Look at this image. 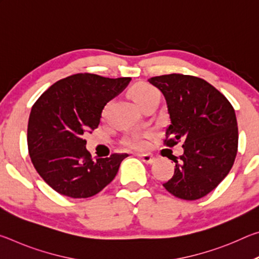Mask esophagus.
Segmentation results:
<instances>
[{
	"label": "esophagus",
	"instance_id": "1",
	"mask_svg": "<svg viewBox=\"0 0 259 259\" xmlns=\"http://www.w3.org/2000/svg\"><path fill=\"white\" fill-rule=\"evenodd\" d=\"M138 156L140 157V159H142L144 163H146V164H152V163H154V161H155L154 157H153L150 154H140Z\"/></svg>",
	"mask_w": 259,
	"mask_h": 259
}]
</instances>
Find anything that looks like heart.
I'll list each match as a JSON object with an SVG mask.
<instances>
[{"instance_id": "heart-1", "label": "heart", "mask_w": 259, "mask_h": 259, "mask_svg": "<svg viewBox=\"0 0 259 259\" xmlns=\"http://www.w3.org/2000/svg\"><path fill=\"white\" fill-rule=\"evenodd\" d=\"M130 97L134 100V103L137 105L138 107H140L142 105L150 102L151 99L159 97V94H157V91L150 84H146V83H138V84L131 88ZM125 145L131 148H143L145 146V142L139 138H131L126 140Z\"/></svg>"}]
</instances>
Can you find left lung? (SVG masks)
I'll return each instance as SVG.
<instances>
[{"label": "left lung", "mask_w": 259, "mask_h": 259, "mask_svg": "<svg viewBox=\"0 0 259 259\" xmlns=\"http://www.w3.org/2000/svg\"><path fill=\"white\" fill-rule=\"evenodd\" d=\"M164 96L170 124L166 146L183 142L174 176L163 184L184 200L203 198L230 172L238 152L234 108L216 88L200 77L168 74L148 78Z\"/></svg>", "instance_id": "obj_1"}]
</instances>
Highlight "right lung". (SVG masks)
<instances>
[{
  "label": "right lung",
  "instance_id": "obj_1",
  "mask_svg": "<svg viewBox=\"0 0 259 259\" xmlns=\"http://www.w3.org/2000/svg\"><path fill=\"white\" fill-rule=\"evenodd\" d=\"M130 81L75 74L52 84L34 104L27 128L29 156L43 181L59 194L90 198L116 176L128 154L93 160L83 135L97 128L105 105Z\"/></svg>",
  "mask_w": 259,
  "mask_h": 259
}]
</instances>
